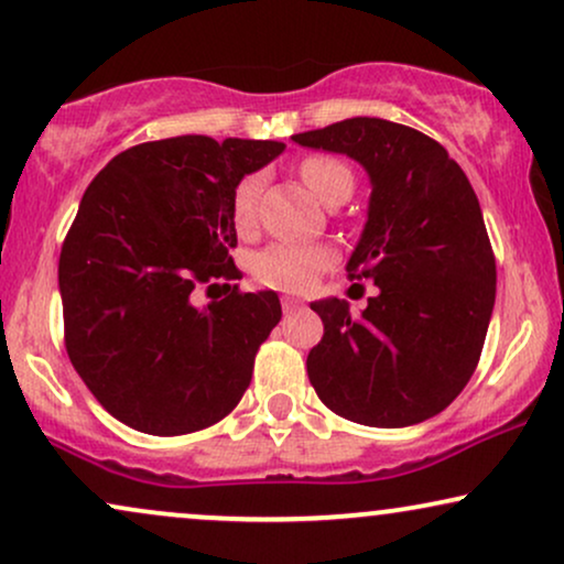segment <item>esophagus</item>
Wrapping results in <instances>:
<instances>
[{
  "mask_svg": "<svg viewBox=\"0 0 564 564\" xmlns=\"http://www.w3.org/2000/svg\"><path fill=\"white\" fill-rule=\"evenodd\" d=\"M282 308H284V314H293V311L303 308V301H301V297L284 295V297H282Z\"/></svg>",
  "mask_w": 564,
  "mask_h": 564,
  "instance_id": "1",
  "label": "esophagus"
}]
</instances>
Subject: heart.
<instances>
[{
    "label": "heart",
    "instance_id": "obj_1",
    "mask_svg": "<svg viewBox=\"0 0 564 564\" xmlns=\"http://www.w3.org/2000/svg\"><path fill=\"white\" fill-rule=\"evenodd\" d=\"M303 183L314 193L318 200L329 204L332 198L339 196L343 191H352V172L347 164L339 162L335 156H305L301 166ZM259 193H261V177L248 175L242 177L232 193V217L240 232H246L256 225V208H259ZM332 261V250L318 242H271L263 250H259L253 259V274L256 280L267 288L274 290H305L314 284L326 263Z\"/></svg>",
    "mask_w": 564,
    "mask_h": 564
}]
</instances>
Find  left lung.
Listing matches in <instances>:
<instances>
[{
	"instance_id": "1",
	"label": "left lung",
	"mask_w": 564,
	"mask_h": 564,
	"mask_svg": "<svg viewBox=\"0 0 564 564\" xmlns=\"http://www.w3.org/2000/svg\"><path fill=\"white\" fill-rule=\"evenodd\" d=\"M347 154L371 177L368 219L347 274L373 280L360 316L311 303L324 337L308 379L332 413L364 426H413L442 413L474 377L497 295V263L468 177L442 143L379 117L293 135Z\"/></svg>"
}]
</instances>
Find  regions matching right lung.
Returning a JSON list of instances; mask_svg holds the SVG:
<instances>
[{
	"mask_svg": "<svg viewBox=\"0 0 564 564\" xmlns=\"http://www.w3.org/2000/svg\"><path fill=\"white\" fill-rule=\"evenodd\" d=\"M282 151L280 141L166 138L117 154L88 185L59 253L65 347L124 426L191 434L248 389L280 297L227 284L198 308L196 290L240 280L232 193Z\"/></svg>",
	"mask_w": 564,
	"mask_h": 564,
	"instance_id": "add662e5",
	"label": "right lung"
}]
</instances>
